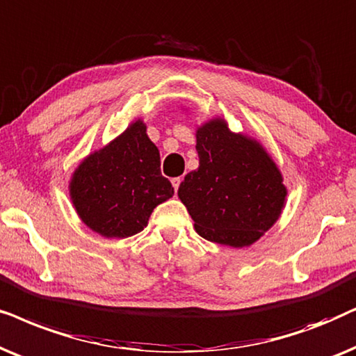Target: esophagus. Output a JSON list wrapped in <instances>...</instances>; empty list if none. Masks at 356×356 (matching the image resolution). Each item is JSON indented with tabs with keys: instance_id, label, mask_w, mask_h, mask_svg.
I'll list each match as a JSON object with an SVG mask.
<instances>
[{
	"instance_id": "esophagus-1",
	"label": "esophagus",
	"mask_w": 356,
	"mask_h": 356,
	"mask_svg": "<svg viewBox=\"0 0 356 356\" xmlns=\"http://www.w3.org/2000/svg\"><path fill=\"white\" fill-rule=\"evenodd\" d=\"M181 182H182L181 177H174L172 181H170V184H172V187H174L175 192H177V188H179V186H181Z\"/></svg>"
}]
</instances>
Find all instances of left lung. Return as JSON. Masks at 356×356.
<instances>
[{
	"mask_svg": "<svg viewBox=\"0 0 356 356\" xmlns=\"http://www.w3.org/2000/svg\"><path fill=\"white\" fill-rule=\"evenodd\" d=\"M195 138L198 169L184 177L177 195L203 239L249 248L286 205L282 170L259 140L236 134L225 117L198 125Z\"/></svg>",
	"mask_w": 356,
	"mask_h": 356,
	"instance_id": "left-lung-1",
	"label": "left lung"
}]
</instances>
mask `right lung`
Instances as JSON below:
<instances>
[{"mask_svg":"<svg viewBox=\"0 0 356 356\" xmlns=\"http://www.w3.org/2000/svg\"><path fill=\"white\" fill-rule=\"evenodd\" d=\"M68 191L79 220L107 239L143 231L154 208L174 193L143 118L76 165Z\"/></svg>","mask_w":356,"mask_h":356,"instance_id":"add662e5","label":"right lung"}]
</instances>
